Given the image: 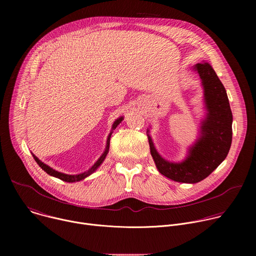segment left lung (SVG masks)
Instances as JSON below:
<instances>
[{"mask_svg": "<svg viewBox=\"0 0 256 256\" xmlns=\"http://www.w3.org/2000/svg\"><path fill=\"white\" fill-rule=\"evenodd\" d=\"M192 70L200 76L204 89L206 116L200 122L198 138L181 162H170L157 152L147 130L151 155L158 171L167 178L196 184L208 177L227 157L232 142V112L226 89L212 66L196 64Z\"/></svg>", "mask_w": 256, "mask_h": 256, "instance_id": "8db88e82", "label": "left lung"}]
</instances>
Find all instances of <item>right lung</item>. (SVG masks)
Segmentation results:
<instances>
[{
  "instance_id": "obj_1",
  "label": "right lung",
  "mask_w": 256,
  "mask_h": 256,
  "mask_svg": "<svg viewBox=\"0 0 256 256\" xmlns=\"http://www.w3.org/2000/svg\"><path fill=\"white\" fill-rule=\"evenodd\" d=\"M122 120H124V116H120V118H118V120H114V124H112V130H110V132H109V134H108V136H107L106 147H105L104 152L102 153V155L100 156V158L94 163V165H93L91 168H89L87 171L82 172V173H80V174H66V173L58 172V171L52 169V167H50L48 165L44 164L42 161H40L38 157H36L33 153H32V156H33L34 160L36 161V163H38V164L40 165V167L42 170H44V171H46L48 175H50V176L56 177V178H58V179H60V180H62V181H66V182H77V181L83 180V179H85L86 177L90 176L92 173H94V172L98 169V167L103 163V161H104V159L106 158V156H107V154H108V151H109V142H110V136H112L114 130L116 128V126H118Z\"/></svg>"
}]
</instances>
